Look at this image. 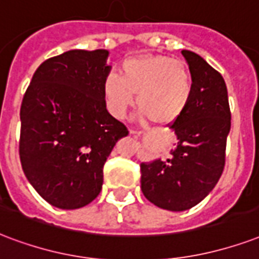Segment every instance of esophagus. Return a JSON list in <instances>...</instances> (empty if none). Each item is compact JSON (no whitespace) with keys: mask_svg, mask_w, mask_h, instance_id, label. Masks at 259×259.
<instances>
[{"mask_svg":"<svg viewBox=\"0 0 259 259\" xmlns=\"http://www.w3.org/2000/svg\"><path fill=\"white\" fill-rule=\"evenodd\" d=\"M129 133L132 134V136H134L136 138H140L141 136H143V134H141V132H136V130H130Z\"/></svg>","mask_w":259,"mask_h":259,"instance_id":"34e87169","label":"esophagus"}]
</instances>
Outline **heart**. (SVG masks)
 <instances>
[{"instance_id":"heart-1","label":"heart","mask_w":259,"mask_h":259,"mask_svg":"<svg viewBox=\"0 0 259 259\" xmlns=\"http://www.w3.org/2000/svg\"><path fill=\"white\" fill-rule=\"evenodd\" d=\"M141 118L164 126L178 121L189 107L193 80L186 65L167 55H137L125 59L119 76L110 73L103 81L108 112L123 118L134 95Z\"/></svg>"}]
</instances>
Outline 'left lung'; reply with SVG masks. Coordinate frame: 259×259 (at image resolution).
Returning <instances> with one entry per match:
<instances>
[{"mask_svg":"<svg viewBox=\"0 0 259 259\" xmlns=\"http://www.w3.org/2000/svg\"><path fill=\"white\" fill-rule=\"evenodd\" d=\"M193 80L189 107L169 129L177 147L165 160L144 161L141 190L161 209L182 212L200 204L222 177L231 129L224 78L202 57L182 50Z\"/></svg>","mask_w":259,"mask_h":259,"instance_id":"1","label":"left lung"}]
</instances>
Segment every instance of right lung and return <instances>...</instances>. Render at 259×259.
<instances>
[{
	"label": "right lung",
	"mask_w": 259,
	"mask_h": 259,
	"mask_svg": "<svg viewBox=\"0 0 259 259\" xmlns=\"http://www.w3.org/2000/svg\"><path fill=\"white\" fill-rule=\"evenodd\" d=\"M108 50H70L45 61L20 108V161L32 187L55 208L96 198L103 167L126 126L107 111L103 81Z\"/></svg>",
	"instance_id": "add662e5"
}]
</instances>
